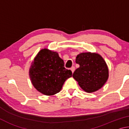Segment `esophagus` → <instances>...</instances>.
Here are the masks:
<instances>
[{"label":"esophagus","mask_w":129,"mask_h":129,"mask_svg":"<svg viewBox=\"0 0 129 129\" xmlns=\"http://www.w3.org/2000/svg\"><path fill=\"white\" fill-rule=\"evenodd\" d=\"M71 71H72V73H73L74 72H75V68L74 67H72L71 68Z\"/></svg>","instance_id":"34e87169"}]
</instances>
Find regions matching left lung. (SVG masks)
I'll return each instance as SVG.
<instances>
[{
  "label": "left lung",
  "instance_id": "left-lung-1",
  "mask_svg": "<svg viewBox=\"0 0 129 129\" xmlns=\"http://www.w3.org/2000/svg\"><path fill=\"white\" fill-rule=\"evenodd\" d=\"M76 62L80 67L74 72L73 77L82 90L93 93L104 85L109 78V69L100 54L83 52L76 57Z\"/></svg>",
  "mask_w": 129,
  "mask_h": 129
}]
</instances>
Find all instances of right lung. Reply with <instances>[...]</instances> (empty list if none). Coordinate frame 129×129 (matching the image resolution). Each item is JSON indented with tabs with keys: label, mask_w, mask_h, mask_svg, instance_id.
I'll list each match as a JSON object with an SVG mask.
<instances>
[{
	"label": "right lung",
	"mask_w": 129,
	"mask_h": 129,
	"mask_svg": "<svg viewBox=\"0 0 129 129\" xmlns=\"http://www.w3.org/2000/svg\"><path fill=\"white\" fill-rule=\"evenodd\" d=\"M34 88L46 95L60 92L68 78L72 76L71 70L64 68L58 53L48 48L41 49L34 58L29 70Z\"/></svg>",
	"instance_id": "add662e5"
}]
</instances>
